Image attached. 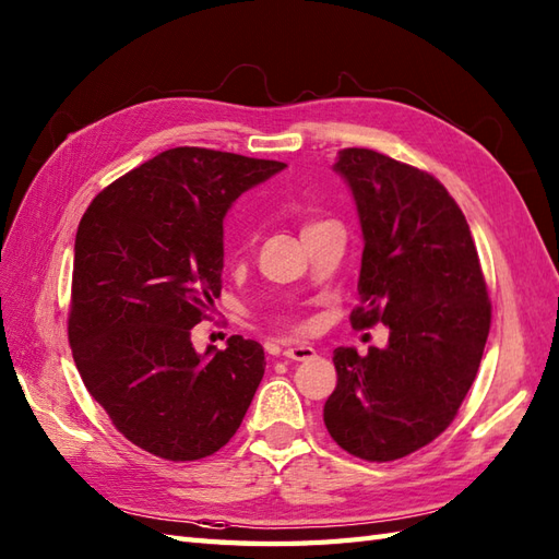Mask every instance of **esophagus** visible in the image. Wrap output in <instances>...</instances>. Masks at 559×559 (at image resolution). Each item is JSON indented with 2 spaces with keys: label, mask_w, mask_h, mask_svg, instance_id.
I'll list each match as a JSON object with an SVG mask.
<instances>
[{
  "label": "esophagus",
  "mask_w": 559,
  "mask_h": 559,
  "mask_svg": "<svg viewBox=\"0 0 559 559\" xmlns=\"http://www.w3.org/2000/svg\"><path fill=\"white\" fill-rule=\"evenodd\" d=\"M283 355H286L288 360H310V358H314V348L307 346V343H300V346L283 348Z\"/></svg>",
  "instance_id": "34e87169"
}]
</instances>
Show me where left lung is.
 <instances>
[{"label":"left lung","instance_id":"left-lung-1","mask_svg":"<svg viewBox=\"0 0 559 559\" xmlns=\"http://www.w3.org/2000/svg\"><path fill=\"white\" fill-rule=\"evenodd\" d=\"M362 230L355 329L382 322L384 348L334 350L324 425L348 454L394 461L442 435L466 399L490 331L488 288L456 201L432 175L370 148H343Z\"/></svg>","mask_w":559,"mask_h":559}]
</instances>
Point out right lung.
<instances>
[{"label":"right lung","instance_id":"1","mask_svg":"<svg viewBox=\"0 0 559 559\" xmlns=\"http://www.w3.org/2000/svg\"><path fill=\"white\" fill-rule=\"evenodd\" d=\"M286 163L197 146L158 153L91 201L74 242L69 343L88 394L129 442L160 459L211 456L264 377L261 343L197 353L221 295L223 218Z\"/></svg>","mask_w":559,"mask_h":559}]
</instances>
